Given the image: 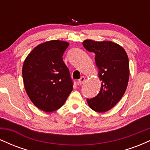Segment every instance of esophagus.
Here are the masks:
<instances>
[{"label": "esophagus", "mask_w": 150, "mask_h": 150, "mask_svg": "<svg viewBox=\"0 0 150 150\" xmlns=\"http://www.w3.org/2000/svg\"><path fill=\"white\" fill-rule=\"evenodd\" d=\"M85 77L84 76H82L80 77V79H79L78 81H77V82H78L79 85H81L85 82Z\"/></svg>", "instance_id": "obj_1"}]
</instances>
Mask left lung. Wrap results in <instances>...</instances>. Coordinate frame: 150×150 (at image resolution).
<instances>
[{"instance_id":"obj_1","label":"left lung","mask_w":150,"mask_h":150,"mask_svg":"<svg viewBox=\"0 0 150 150\" xmlns=\"http://www.w3.org/2000/svg\"><path fill=\"white\" fill-rule=\"evenodd\" d=\"M85 49L95 53V62L101 81L99 94L87 99L89 106L99 113L109 111L120 100L128 86L130 70L128 55L122 46L111 41L86 39Z\"/></svg>"}]
</instances>
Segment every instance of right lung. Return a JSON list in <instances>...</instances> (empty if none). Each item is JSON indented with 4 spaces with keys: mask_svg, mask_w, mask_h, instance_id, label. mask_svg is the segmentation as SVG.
I'll use <instances>...</instances> for the list:
<instances>
[{
    "mask_svg": "<svg viewBox=\"0 0 150 150\" xmlns=\"http://www.w3.org/2000/svg\"><path fill=\"white\" fill-rule=\"evenodd\" d=\"M68 46L64 41H48L36 46L24 61L26 92L34 106L45 112L61 108L73 89L69 70L63 61Z\"/></svg>",
    "mask_w": 150,
    "mask_h": 150,
    "instance_id": "add662e5",
    "label": "right lung"
}]
</instances>
